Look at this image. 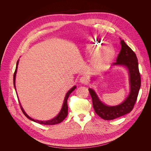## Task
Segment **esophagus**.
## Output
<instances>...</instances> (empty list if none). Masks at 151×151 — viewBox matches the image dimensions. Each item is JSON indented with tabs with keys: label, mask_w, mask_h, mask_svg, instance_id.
<instances>
[{
	"label": "esophagus",
	"mask_w": 151,
	"mask_h": 151,
	"mask_svg": "<svg viewBox=\"0 0 151 151\" xmlns=\"http://www.w3.org/2000/svg\"><path fill=\"white\" fill-rule=\"evenodd\" d=\"M80 83L84 84H88V78L85 76H82L80 78Z\"/></svg>",
	"instance_id": "esophagus-1"
}]
</instances>
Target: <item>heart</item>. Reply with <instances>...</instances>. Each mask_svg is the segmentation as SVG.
Returning <instances> with one entry per match:
<instances>
[{
  "label": "heart",
  "mask_w": 151,
  "mask_h": 151,
  "mask_svg": "<svg viewBox=\"0 0 151 151\" xmlns=\"http://www.w3.org/2000/svg\"><path fill=\"white\" fill-rule=\"evenodd\" d=\"M104 44L98 39L91 40L87 45L86 50L90 55H94L91 67L97 72L105 71L114 59L115 51L111 46H103Z\"/></svg>",
  "instance_id": "b5f03b06"
}]
</instances>
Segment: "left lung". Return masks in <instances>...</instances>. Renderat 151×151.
I'll return each mask as SVG.
<instances>
[{"label": "left lung", "instance_id": "8db88e82", "mask_svg": "<svg viewBox=\"0 0 151 151\" xmlns=\"http://www.w3.org/2000/svg\"><path fill=\"white\" fill-rule=\"evenodd\" d=\"M120 43L121 50L118 54L116 62L114 63L113 65L125 66L128 69L130 86L129 96L121 104L110 106L103 104L96 92L92 89H89L95 112L105 120H113L130 113L137 100L141 86V77L137 55L123 40H122L121 39Z\"/></svg>", "mask_w": 151, "mask_h": 151}]
</instances>
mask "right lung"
<instances>
[{
  "label": "right lung",
  "instance_id": "right-lung-1",
  "mask_svg": "<svg viewBox=\"0 0 151 151\" xmlns=\"http://www.w3.org/2000/svg\"><path fill=\"white\" fill-rule=\"evenodd\" d=\"M18 62L19 60L17 61V67H16V70L14 71V75H13V84H14V89H16V87H15V78H16V74H17V68H18ZM76 86H73L72 88H71L70 90H69V91H68V92L67 93L64 101H63V106L62 108L60 110V113L58 114V115L53 118L52 119L49 120V121H38V120H35L34 119L31 118L30 117H29L24 111V110L23 109L22 106L20 104V106H21V109L22 110V111L23 113V114H24L29 119L32 121L38 123V124H43V125H55V124H58L60 123L61 122H62L63 120H64V119L68 115V105H67V100L68 98L70 96V94L75 89H76Z\"/></svg>",
  "mask_w": 151,
  "mask_h": 151
}]
</instances>
